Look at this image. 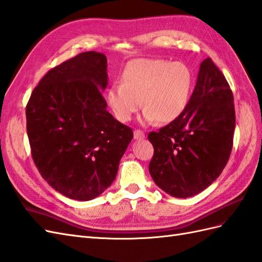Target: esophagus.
Instances as JSON below:
<instances>
[{
    "label": "esophagus",
    "mask_w": 262,
    "mask_h": 262,
    "mask_svg": "<svg viewBox=\"0 0 262 262\" xmlns=\"http://www.w3.org/2000/svg\"><path fill=\"white\" fill-rule=\"evenodd\" d=\"M134 138H135L136 140H142L145 138V134L142 130L136 129L135 132H134Z\"/></svg>",
    "instance_id": "1"
}]
</instances>
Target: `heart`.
<instances>
[{"mask_svg":"<svg viewBox=\"0 0 262 262\" xmlns=\"http://www.w3.org/2000/svg\"><path fill=\"white\" fill-rule=\"evenodd\" d=\"M120 83L107 91V102L119 122H129L143 106L144 123L157 119L167 124L177 119L188 105L193 75L183 63L137 58L125 66Z\"/></svg>","mask_w":262,"mask_h":262,"instance_id":"b5f03b06","label":"heart"}]
</instances>
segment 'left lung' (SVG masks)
I'll return each mask as SVG.
<instances>
[{"label": "left lung", "mask_w": 262, "mask_h": 262, "mask_svg": "<svg viewBox=\"0 0 262 262\" xmlns=\"http://www.w3.org/2000/svg\"><path fill=\"white\" fill-rule=\"evenodd\" d=\"M236 116L233 95L211 58L199 66L195 90L177 119L148 135L149 172L168 195L188 198L216 180L230 157Z\"/></svg>", "instance_id": "1"}]
</instances>
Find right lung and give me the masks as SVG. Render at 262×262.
<instances>
[{"mask_svg":"<svg viewBox=\"0 0 262 262\" xmlns=\"http://www.w3.org/2000/svg\"><path fill=\"white\" fill-rule=\"evenodd\" d=\"M107 58L84 52L51 70L26 106L32 157L48 184L87 201L115 180L133 129L107 111Z\"/></svg>","mask_w":262,"mask_h":262,"instance_id":"add662e5","label":"right lung"}]
</instances>
